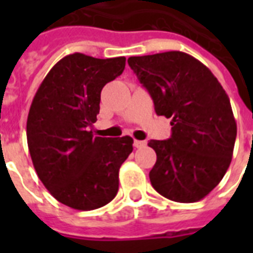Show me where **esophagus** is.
<instances>
[{
  "instance_id": "1",
  "label": "esophagus",
  "mask_w": 253,
  "mask_h": 253,
  "mask_svg": "<svg viewBox=\"0 0 253 253\" xmlns=\"http://www.w3.org/2000/svg\"><path fill=\"white\" fill-rule=\"evenodd\" d=\"M147 146L146 140H134V147L135 148H142V147Z\"/></svg>"
}]
</instances>
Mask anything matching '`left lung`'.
I'll return each mask as SVG.
<instances>
[{
  "mask_svg": "<svg viewBox=\"0 0 253 253\" xmlns=\"http://www.w3.org/2000/svg\"><path fill=\"white\" fill-rule=\"evenodd\" d=\"M155 103L158 115L172 118L168 140H150L156 163L154 189L170 201L202 200L227 172L236 122L227 93L211 71L181 51L131 56L127 60Z\"/></svg>",
  "mask_w": 253,
  "mask_h": 253,
  "instance_id": "8db88e82",
  "label": "left lung"
}]
</instances>
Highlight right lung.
<instances>
[{
	"label": "right lung",
	"instance_id": "add662e5",
	"mask_svg": "<svg viewBox=\"0 0 253 253\" xmlns=\"http://www.w3.org/2000/svg\"><path fill=\"white\" fill-rule=\"evenodd\" d=\"M126 57L67 55L53 65L34 95L27 144L34 168L48 192L76 210H94L118 193L119 168L132 138L93 136L102 87L118 76Z\"/></svg>",
	"mask_w": 253,
	"mask_h": 253
}]
</instances>
